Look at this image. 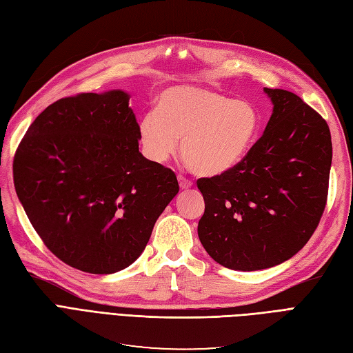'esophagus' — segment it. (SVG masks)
Returning a JSON list of instances; mask_svg holds the SVG:
<instances>
[{"label": "esophagus", "mask_w": 353, "mask_h": 353, "mask_svg": "<svg viewBox=\"0 0 353 353\" xmlns=\"http://www.w3.org/2000/svg\"><path fill=\"white\" fill-rule=\"evenodd\" d=\"M178 183H179V187L183 188V190H187V188H190L191 185H193V183H191L188 178H185L183 175H178Z\"/></svg>", "instance_id": "34e87169"}]
</instances>
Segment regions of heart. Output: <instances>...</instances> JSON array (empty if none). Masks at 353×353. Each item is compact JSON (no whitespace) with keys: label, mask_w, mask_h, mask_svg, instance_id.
<instances>
[{"label":"heart","mask_w":353,"mask_h":353,"mask_svg":"<svg viewBox=\"0 0 353 353\" xmlns=\"http://www.w3.org/2000/svg\"><path fill=\"white\" fill-rule=\"evenodd\" d=\"M258 131L259 114L252 103L212 90L174 87L159 95L154 112L141 117L138 137L154 163H165L181 140L190 169L213 176L240 162Z\"/></svg>","instance_id":"b5f03b06"}]
</instances>
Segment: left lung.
<instances>
[{
	"label": "left lung",
	"mask_w": 353,
	"mask_h": 353,
	"mask_svg": "<svg viewBox=\"0 0 353 353\" xmlns=\"http://www.w3.org/2000/svg\"><path fill=\"white\" fill-rule=\"evenodd\" d=\"M265 132L227 172L197 179L205 199L199 239L236 271L271 268L312 237L324 213L333 147L327 122L299 95L265 88Z\"/></svg>",
	"instance_id": "1"
}]
</instances>
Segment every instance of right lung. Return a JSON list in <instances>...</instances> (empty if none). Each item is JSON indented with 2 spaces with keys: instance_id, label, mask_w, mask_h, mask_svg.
<instances>
[{
  "instance_id": "add662e5",
  "label": "right lung",
  "mask_w": 353,
  "mask_h": 353,
  "mask_svg": "<svg viewBox=\"0 0 353 353\" xmlns=\"http://www.w3.org/2000/svg\"><path fill=\"white\" fill-rule=\"evenodd\" d=\"M138 126L126 92H81L50 104L17 147V197L42 243L72 268L130 266L178 193L172 170L138 152Z\"/></svg>"
}]
</instances>
